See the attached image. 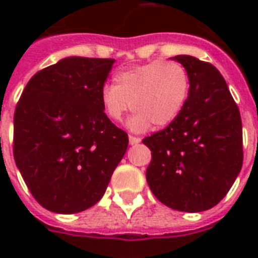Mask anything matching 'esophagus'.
<instances>
[{
  "label": "esophagus",
  "instance_id": "esophagus-1",
  "mask_svg": "<svg viewBox=\"0 0 258 258\" xmlns=\"http://www.w3.org/2000/svg\"><path fill=\"white\" fill-rule=\"evenodd\" d=\"M128 141H130V145H138V143L141 142V138L133 137V135H130Z\"/></svg>",
  "mask_w": 258,
  "mask_h": 258
}]
</instances>
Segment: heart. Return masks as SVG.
<instances>
[{"label": "heart", "mask_w": 258, "mask_h": 258, "mask_svg": "<svg viewBox=\"0 0 258 258\" xmlns=\"http://www.w3.org/2000/svg\"><path fill=\"white\" fill-rule=\"evenodd\" d=\"M188 86L183 66L155 60L117 72L113 76V86L101 89V107L113 121H120L133 107L137 112L128 120V128L137 133L146 131L151 123L165 127L183 108Z\"/></svg>", "instance_id": "b5f03b06"}]
</instances>
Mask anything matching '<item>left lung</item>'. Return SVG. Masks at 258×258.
I'll return each mask as SVG.
<instances>
[{
	"mask_svg": "<svg viewBox=\"0 0 258 258\" xmlns=\"http://www.w3.org/2000/svg\"><path fill=\"white\" fill-rule=\"evenodd\" d=\"M188 75V95L165 130L143 139L151 150L146 178L162 204L198 213L216 206L242 167V123L220 71L210 62L179 54Z\"/></svg>",
	"mask_w": 258,
	"mask_h": 258,
	"instance_id": "obj_1",
	"label": "left lung"
}]
</instances>
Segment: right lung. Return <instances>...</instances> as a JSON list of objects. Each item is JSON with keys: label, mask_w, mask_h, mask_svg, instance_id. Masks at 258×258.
<instances>
[{"label": "right lung", "mask_w": 258, "mask_h": 258, "mask_svg": "<svg viewBox=\"0 0 258 258\" xmlns=\"http://www.w3.org/2000/svg\"><path fill=\"white\" fill-rule=\"evenodd\" d=\"M115 60L66 57L37 72L14 112L13 155L42 208L74 214L104 196L128 137L101 107Z\"/></svg>", "instance_id": "right-lung-1"}]
</instances>
